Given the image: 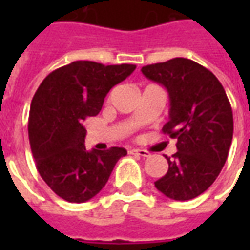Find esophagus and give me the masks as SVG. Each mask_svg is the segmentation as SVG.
<instances>
[{"mask_svg":"<svg viewBox=\"0 0 250 250\" xmlns=\"http://www.w3.org/2000/svg\"><path fill=\"white\" fill-rule=\"evenodd\" d=\"M131 154H135V155H139V157L143 158L150 157V152L147 151V150H141V148H134V150H131Z\"/></svg>","mask_w":250,"mask_h":250,"instance_id":"esophagus-1","label":"esophagus"}]
</instances>
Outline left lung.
<instances>
[{
	"mask_svg": "<svg viewBox=\"0 0 250 250\" xmlns=\"http://www.w3.org/2000/svg\"><path fill=\"white\" fill-rule=\"evenodd\" d=\"M162 84L170 98V119L163 134L177 139L167 173L155 188L175 201H188L213 185L226 162L233 138L230 102L220 80L198 62L175 57L142 68Z\"/></svg>",
	"mask_w": 250,
	"mask_h": 250,
	"instance_id": "8db88e82",
	"label": "left lung"
}]
</instances>
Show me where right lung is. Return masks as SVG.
Wrapping results in <instances>:
<instances>
[{"instance_id":"obj_1","label":"right lung","mask_w":250,"mask_h":250,"mask_svg":"<svg viewBox=\"0 0 250 250\" xmlns=\"http://www.w3.org/2000/svg\"><path fill=\"white\" fill-rule=\"evenodd\" d=\"M134 64L73 62L42 80L30 104V148L41 178L68 202H85L105 186L123 147L87 151L83 122L103 107L109 89L135 71Z\"/></svg>"}]
</instances>
